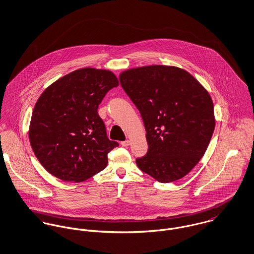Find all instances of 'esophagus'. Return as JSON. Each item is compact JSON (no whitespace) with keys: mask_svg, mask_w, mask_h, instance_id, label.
<instances>
[{"mask_svg":"<svg viewBox=\"0 0 254 254\" xmlns=\"http://www.w3.org/2000/svg\"><path fill=\"white\" fill-rule=\"evenodd\" d=\"M129 145H130V141H129V140H126V141L121 142V145H122V146H128Z\"/></svg>","mask_w":254,"mask_h":254,"instance_id":"obj_1","label":"esophagus"}]
</instances>
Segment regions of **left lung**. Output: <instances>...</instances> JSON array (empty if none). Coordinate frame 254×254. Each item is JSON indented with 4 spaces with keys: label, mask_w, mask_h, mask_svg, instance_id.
Listing matches in <instances>:
<instances>
[{
    "label": "left lung",
    "mask_w": 254,
    "mask_h": 254,
    "mask_svg": "<svg viewBox=\"0 0 254 254\" xmlns=\"http://www.w3.org/2000/svg\"><path fill=\"white\" fill-rule=\"evenodd\" d=\"M119 80L145 125L148 149L136 159L138 167L160 183L181 179L203 156L214 131L208 92L175 66L133 68Z\"/></svg>",
    "instance_id": "left-lung-1"
}]
</instances>
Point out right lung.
Masks as SVG:
<instances>
[{"mask_svg": "<svg viewBox=\"0 0 254 254\" xmlns=\"http://www.w3.org/2000/svg\"><path fill=\"white\" fill-rule=\"evenodd\" d=\"M118 86L109 70L82 68L49 86L32 112L29 141L38 160L55 177L82 182L104 170L118 143L107 136L98 113L109 90Z\"/></svg>", "mask_w": 254, "mask_h": 254, "instance_id": "obj_1", "label": "right lung"}]
</instances>
